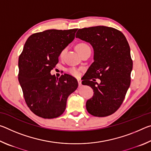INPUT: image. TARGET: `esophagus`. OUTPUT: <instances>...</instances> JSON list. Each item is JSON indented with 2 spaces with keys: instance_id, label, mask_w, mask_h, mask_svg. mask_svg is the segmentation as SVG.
<instances>
[{
  "instance_id": "34e87169",
  "label": "esophagus",
  "mask_w": 151,
  "mask_h": 151,
  "mask_svg": "<svg viewBox=\"0 0 151 151\" xmlns=\"http://www.w3.org/2000/svg\"><path fill=\"white\" fill-rule=\"evenodd\" d=\"M77 81H78V86H82V83H81V79H80V78H78Z\"/></svg>"
}]
</instances>
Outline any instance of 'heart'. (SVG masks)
Here are the masks:
<instances>
[{
	"label": "heart",
	"mask_w": 151,
	"mask_h": 151,
	"mask_svg": "<svg viewBox=\"0 0 151 151\" xmlns=\"http://www.w3.org/2000/svg\"><path fill=\"white\" fill-rule=\"evenodd\" d=\"M76 50H77L78 52H79V54L81 55L83 54L84 52H85L86 50H90L91 48L89 46L86 44L85 42H80L77 44L76 47ZM66 49V48H64V49L61 51L60 53V57H63L64 55L65 54ZM68 73L71 75H73L75 76H78L79 75H80V73H79V70L78 69H76L75 68H70L68 69Z\"/></svg>",
	"instance_id": "obj_1"
}]
</instances>
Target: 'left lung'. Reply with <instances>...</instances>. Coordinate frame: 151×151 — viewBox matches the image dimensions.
I'll return each mask as SVG.
<instances>
[{"label":"left lung","mask_w":151,"mask_h":151,"mask_svg":"<svg viewBox=\"0 0 151 151\" xmlns=\"http://www.w3.org/2000/svg\"><path fill=\"white\" fill-rule=\"evenodd\" d=\"M76 38L89 42L94 49V62L82 82L94 91L86 101V110L95 116L111 115L121 106L131 85L132 60L129 43L120 30L104 26L78 29ZM94 78L100 79L101 83Z\"/></svg>","instance_id":"1"}]
</instances>
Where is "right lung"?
<instances>
[{
    "label": "right lung",
    "mask_w": 151,
    "mask_h": 151,
    "mask_svg": "<svg viewBox=\"0 0 151 151\" xmlns=\"http://www.w3.org/2000/svg\"><path fill=\"white\" fill-rule=\"evenodd\" d=\"M77 29L47 30L28 38L19 58V81L27 106L36 115L54 119L65 111L68 96L78 87L73 76L50 75L64 48L75 39Z\"/></svg>",
    "instance_id": "obj_1"
}]
</instances>
